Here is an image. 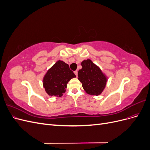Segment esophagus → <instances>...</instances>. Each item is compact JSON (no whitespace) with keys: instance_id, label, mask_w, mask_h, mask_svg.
Masks as SVG:
<instances>
[{"instance_id":"obj_1","label":"esophagus","mask_w":150,"mask_h":150,"mask_svg":"<svg viewBox=\"0 0 150 150\" xmlns=\"http://www.w3.org/2000/svg\"><path fill=\"white\" fill-rule=\"evenodd\" d=\"M74 72V74H75V75H76V76H78V71H75Z\"/></svg>"}]
</instances>
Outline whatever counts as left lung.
<instances>
[{
	"label": "left lung",
	"instance_id": "obj_1",
	"mask_svg": "<svg viewBox=\"0 0 150 150\" xmlns=\"http://www.w3.org/2000/svg\"><path fill=\"white\" fill-rule=\"evenodd\" d=\"M81 66L78 76L84 90L92 96L100 95L106 88L108 76L89 59L81 62Z\"/></svg>",
	"mask_w": 150,
	"mask_h": 150
}]
</instances>
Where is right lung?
<instances>
[{
	"label": "right lung",
	"instance_id": "obj_1",
	"mask_svg": "<svg viewBox=\"0 0 150 150\" xmlns=\"http://www.w3.org/2000/svg\"><path fill=\"white\" fill-rule=\"evenodd\" d=\"M76 77L69 65L58 60L45 74L42 79L43 87L49 96L61 97L66 92L68 82Z\"/></svg>",
	"mask_w": 150,
	"mask_h": 150
}]
</instances>
